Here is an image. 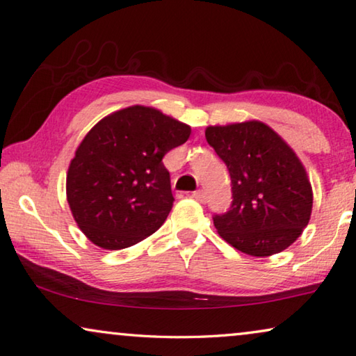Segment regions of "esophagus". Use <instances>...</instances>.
<instances>
[{
  "label": "esophagus",
  "mask_w": 356,
  "mask_h": 356,
  "mask_svg": "<svg viewBox=\"0 0 356 356\" xmlns=\"http://www.w3.org/2000/svg\"><path fill=\"white\" fill-rule=\"evenodd\" d=\"M193 197H194V199H195L197 202H200V204H205L207 199H209V197H207V193H205V191H202V189L195 191V193L193 194Z\"/></svg>",
  "instance_id": "34e87169"
}]
</instances>
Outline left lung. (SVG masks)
Instances as JSON below:
<instances>
[{"instance_id": "obj_1", "label": "left lung", "mask_w": 356, "mask_h": 356, "mask_svg": "<svg viewBox=\"0 0 356 356\" xmlns=\"http://www.w3.org/2000/svg\"><path fill=\"white\" fill-rule=\"evenodd\" d=\"M205 138L227 165L232 205L213 216L221 238L266 258L286 250L309 224L314 193L289 145L261 121L210 125Z\"/></svg>"}]
</instances>
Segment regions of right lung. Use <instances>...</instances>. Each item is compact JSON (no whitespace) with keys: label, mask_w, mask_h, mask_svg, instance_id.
<instances>
[{"label":"right lung","mask_w":356,"mask_h":356,"mask_svg":"<svg viewBox=\"0 0 356 356\" xmlns=\"http://www.w3.org/2000/svg\"><path fill=\"white\" fill-rule=\"evenodd\" d=\"M191 127L151 106L103 118L81 141L67 173V200L97 247L122 250L159 229L173 207L162 159L188 141Z\"/></svg>","instance_id":"1"}]
</instances>
